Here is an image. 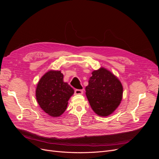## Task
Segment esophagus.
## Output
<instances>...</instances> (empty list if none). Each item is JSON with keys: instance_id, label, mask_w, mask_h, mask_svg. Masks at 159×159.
<instances>
[{"instance_id": "esophagus-1", "label": "esophagus", "mask_w": 159, "mask_h": 159, "mask_svg": "<svg viewBox=\"0 0 159 159\" xmlns=\"http://www.w3.org/2000/svg\"><path fill=\"white\" fill-rule=\"evenodd\" d=\"M83 93H84L83 89H75V93L76 95H81V94H83Z\"/></svg>"}]
</instances>
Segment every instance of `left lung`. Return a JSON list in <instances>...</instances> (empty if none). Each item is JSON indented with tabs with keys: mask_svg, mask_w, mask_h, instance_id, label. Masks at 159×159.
I'll return each instance as SVG.
<instances>
[{
	"mask_svg": "<svg viewBox=\"0 0 159 159\" xmlns=\"http://www.w3.org/2000/svg\"><path fill=\"white\" fill-rule=\"evenodd\" d=\"M85 94L93 111L99 116L112 114L121 103L123 85L117 77L105 68L92 71Z\"/></svg>",
	"mask_w": 159,
	"mask_h": 159,
	"instance_id": "obj_1",
	"label": "left lung"
}]
</instances>
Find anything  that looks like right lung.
Here are the masks:
<instances>
[{
  "label": "right lung",
  "mask_w": 159,
  "mask_h": 159,
  "mask_svg": "<svg viewBox=\"0 0 159 159\" xmlns=\"http://www.w3.org/2000/svg\"><path fill=\"white\" fill-rule=\"evenodd\" d=\"M74 90L64 81L61 71L50 70L38 81L36 98L41 109L53 117H60L68 106Z\"/></svg>",
  "instance_id": "add662e5"
}]
</instances>
